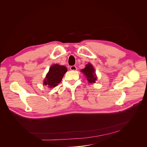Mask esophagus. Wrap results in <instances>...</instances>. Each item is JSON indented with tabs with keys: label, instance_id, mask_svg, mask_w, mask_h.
Returning <instances> with one entry per match:
<instances>
[{
	"label": "esophagus",
	"instance_id": "obj_1",
	"mask_svg": "<svg viewBox=\"0 0 147 147\" xmlns=\"http://www.w3.org/2000/svg\"><path fill=\"white\" fill-rule=\"evenodd\" d=\"M70 69L71 70H77V67L75 65H72L70 67Z\"/></svg>",
	"mask_w": 147,
	"mask_h": 147
}]
</instances>
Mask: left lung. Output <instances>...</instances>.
Returning <instances> with one entry per match:
<instances>
[{
  "mask_svg": "<svg viewBox=\"0 0 147 147\" xmlns=\"http://www.w3.org/2000/svg\"><path fill=\"white\" fill-rule=\"evenodd\" d=\"M82 72L84 74V77L86 78L89 83H94L97 80L96 77L95 70L92 65L89 63L86 65V67L82 70Z\"/></svg>",
  "mask_w": 147,
  "mask_h": 147,
  "instance_id": "8db88e82",
  "label": "left lung"
}]
</instances>
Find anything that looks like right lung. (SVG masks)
Instances as JSON below:
<instances>
[{"label":"right lung","mask_w":147,"mask_h":147,"mask_svg":"<svg viewBox=\"0 0 147 147\" xmlns=\"http://www.w3.org/2000/svg\"><path fill=\"white\" fill-rule=\"evenodd\" d=\"M67 70V69L64 65H53L49 70L43 84L49 88L56 86L61 82Z\"/></svg>","instance_id":"add662e5"}]
</instances>
